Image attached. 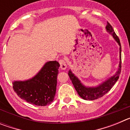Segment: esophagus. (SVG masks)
I'll return each mask as SVG.
<instances>
[{
	"label": "esophagus",
	"instance_id": "1",
	"mask_svg": "<svg viewBox=\"0 0 130 130\" xmlns=\"http://www.w3.org/2000/svg\"><path fill=\"white\" fill-rule=\"evenodd\" d=\"M59 63L60 65V68L62 70H65L67 68V62L64 58H61L59 60Z\"/></svg>",
	"mask_w": 130,
	"mask_h": 130
}]
</instances>
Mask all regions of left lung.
<instances>
[{
    "mask_svg": "<svg viewBox=\"0 0 130 130\" xmlns=\"http://www.w3.org/2000/svg\"><path fill=\"white\" fill-rule=\"evenodd\" d=\"M105 28H106L107 32H109L112 34L113 38L115 39L116 41L118 42V43L120 45V62H119V68L115 75L114 76L111 77L110 79L107 80L105 82L102 83V85H99L98 87H94V88L93 87L92 88L91 87L90 88V87H85L81 83L79 79L73 75L70 70L68 72L69 77L70 78L71 81H72L73 86L75 87V90L77 92L78 94H79L80 97L82 98L83 99L85 100H94L98 99L104 96L114 86V85L116 83L117 80L119 79L120 72H121V45H120V40H119V37L116 34V33L115 32L112 26L110 25V23L108 21Z\"/></svg>",
    "mask_w": 130,
    "mask_h": 130,
    "instance_id": "left-lung-1",
    "label": "left lung"
}]
</instances>
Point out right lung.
Segmentation results:
<instances>
[{
    "mask_svg": "<svg viewBox=\"0 0 130 130\" xmlns=\"http://www.w3.org/2000/svg\"><path fill=\"white\" fill-rule=\"evenodd\" d=\"M59 66L58 62H48L32 79L14 81L12 83L13 90L21 99L30 104L38 106L49 105L56 94Z\"/></svg>",
    "mask_w": 130,
    "mask_h": 130,
    "instance_id": "1",
    "label": "right lung"
}]
</instances>
